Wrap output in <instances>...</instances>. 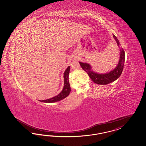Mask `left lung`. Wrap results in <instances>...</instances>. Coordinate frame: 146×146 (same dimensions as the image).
<instances>
[{"mask_svg":"<svg viewBox=\"0 0 146 146\" xmlns=\"http://www.w3.org/2000/svg\"><path fill=\"white\" fill-rule=\"evenodd\" d=\"M113 37L116 42L120 51L119 61L116 67L113 70L104 74H100L94 71L92 69V66L89 63L79 62L82 68L87 72L91 79L95 83L99 85H107L115 81L120 77L124 68L125 62L124 50L123 48L120 47V43L116 37L113 34Z\"/></svg>","mask_w":146,"mask_h":146,"instance_id":"obj_1","label":"left lung"}]
</instances>
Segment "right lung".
<instances>
[{
	"mask_svg": "<svg viewBox=\"0 0 146 146\" xmlns=\"http://www.w3.org/2000/svg\"><path fill=\"white\" fill-rule=\"evenodd\" d=\"M69 72H70V67L68 66L67 69L63 73L64 86L61 92L58 94L57 96H55L52 98L46 99V100H39V101L42 102H45V103H53V102H56L63 100L69 96L70 92L71 91L70 86L69 82Z\"/></svg>",
	"mask_w": 146,
	"mask_h": 146,
	"instance_id": "add662e5",
	"label": "right lung"
}]
</instances>
